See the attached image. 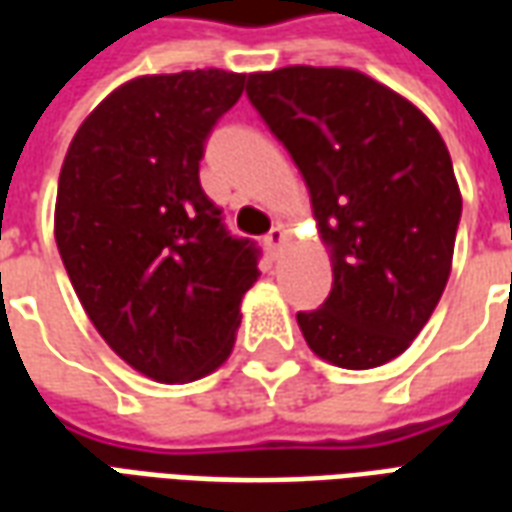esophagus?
<instances>
[{"label": "esophagus", "mask_w": 512, "mask_h": 512, "mask_svg": "<svg viewBox=\"0 0 512 512\" xmlns=\"http://www.w3.org/2000/svg\"><path fill=\"white\" fill-rule=\"evenodd\" d=\"M285 241H288V230L282 227V224H277V227H271V233L266 235V246L271 255H277L279 249L285 246Z\"/></svg>", "instance_id": "obj_1"}]
</instances>
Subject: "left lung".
<instances>
[{"mask_svg":"<svg viewBox=\"0 0 512 512\" xmlns=\"http://www.w3.org/2000/svg\"><path fill=\"white\" fill-rule=\"evenodd\" d=\"M246 95L296 161L332 257L329 299L296 315L304 340L345 370L392 362L450 279L463 200L444 139L354 68L249 73Z\"/></svg>","mask_w":512,"mask_h":512,"instance_id":"obj_1","label":"left lung"}]
</instances>
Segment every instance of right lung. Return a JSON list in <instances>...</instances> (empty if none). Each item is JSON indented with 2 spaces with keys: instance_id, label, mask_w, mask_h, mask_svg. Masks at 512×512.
<instances>
[{
  "instance_id": "obj_1",
  "label": "right lung",
  "mask_w": 512,
  "mask_h": 512,
  "mask_svg": "<svg viewBox=\"0 0 512 512\" xmlns=\"http://www.w3.org/2000/svg\"><path fill=\"white\" fill-rule=\"evenodd\" d=\"M244 73L136 76L87 115L65 153L54 238L87 318L136 373L186 384L227 362L257 249L200 186L202 145Z\"/></svg>"
}]
</instances>
